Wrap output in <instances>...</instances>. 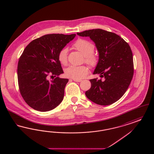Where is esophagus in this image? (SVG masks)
<instances>
[{"label":"esophagus","mask_w":154,"mask_h":154,"mask_svg":"<svg viewBox=\"0 0 154 154\" xmlns=\"http://www.w3.org/2000/svg\"><path fill=\"white\" fill-rule=\"evenodd\" d=\"M73 80L75 82H81L82 81L81 80H77V79H73Z\"/></svg>","instance_id":"esophagus-1"}]
</instances>
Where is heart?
Here are the masks:
<instances>
[{"instance_id":"obj_1","label":"heart","mask_w":154,"mask_h":154,"mask_svg":"<svg viewBox=\"0 0 154 154\" xmlns=\"http://www.w3.org/2000/svg\"><path fill=\"white\" fill-rule=\"evenodd\" d=\"M73 47L84 55V61L89 65L95 66L97 63V57L94 53V45L88 40L79 38L73 44ZM67 52L66 48H62L59 52V61L62 65H66L67 62ZM88 73L86 66H70L66 69L65 74L67 77L73 79H81Z\"/></svg>"}]
</instances>
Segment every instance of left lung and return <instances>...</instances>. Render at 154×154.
Listing matches in <instances>:
<instances>
[{
  "label": "left lung",
  "mask_w": 154,
  "mask_h": 154,
  "mask_svg": "<svg viewBox=\"0 0 154 154\" xmlns=\"http://www.w3.org/2000/svg\"><path fill=\"white\" fill-rule=\"evenodd\" d=\"M77 35L89 37L99 52V61L93 74L104 80H90L91 87L85 95L102 106L116 102L124 95L133 78L134 68L129 45L119 36L101 29L88 30Z\"/></svg>",
  "instance_id": "8db88e82"
}]
</instances>
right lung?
Returning <instances> with one entry per match:
<instances>
[{"label":"right lung","instance_id":"add662e5","mask_svg":"<svg viewBox=\"0 0 154 154\" xmlns=\"http://www.w3.org/2000/svg\"><path fill=\"white\" fill-rule=\"evenodd\" d=\"M75 35H46L32 41L23 50L17 67L18 86L23 100L32 109L50 111L63 100L69 80L58 77L63 71L58 55ZM50 74L57 77L50 81Z\"/></svg>","mask_w":154,"mask_h":154}]
</instances>
